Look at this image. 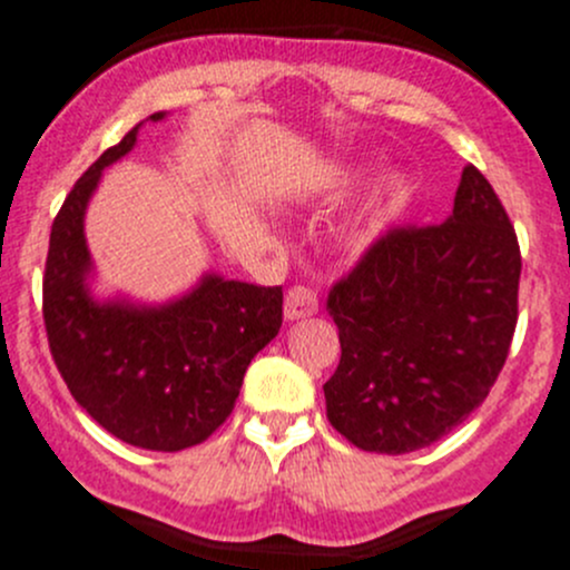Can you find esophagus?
Listing matches in <instances>:
<instances>
[{
  "label": "esophagus",
  "mask_w": 570,
  "mask_h": 570,
  "mask_svg": "<svg viewBox=\"0 0 570 570\" xmlns=\"http://www.w3.org/2000/svg\"><path fill=\"white\" fill-rule=\"evenodd\" d=\"M317 308H320L317 292L308 289V286H292V289L286 292V301H284L286 320L312 317V314H317Z\"/></svg>",
  "instance_id": "1"
}]
</instances>
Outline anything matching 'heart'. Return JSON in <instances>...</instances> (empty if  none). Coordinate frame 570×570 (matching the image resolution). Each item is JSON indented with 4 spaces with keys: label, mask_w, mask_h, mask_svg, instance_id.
I'll return each mask as SVG.
<instances>
[{
    "label": "heart",
    "mask_w": 570,
    "mask_h": 570,
    "mask_svg": "<svg viewBox=\"0 0 570 570\" xmlns=\"http://www.w3.org/2000/svg\"><path fill=\"white\" fill-rule=\"evenodd\" d=\"M405 200H407V184L402 181V178L394 176L392 181L383 187L381 198L370 206V212H366V215L361 217L358 226H355V232H353L355 243L370 245L372 239H375L377 234H381L383 228H386L389 223L400 215L402 206H405Z\"/></svg>",
    "instance_id": "1"
}]
</instances>
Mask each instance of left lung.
I'll return each instance as SVG.
<instances>
[{
  "label": "left lung",
  "instance_id": "8db88e82",
  "mask_svg": "<svg viewBox=\"0 0 570 570\" xmlns=\"http://www.w3.org/2000/svg\"><path fill=\"white\" fill-rule=\"evenodd\" d=\"M521 250L488 178L465 165L435 226H396L333 284L342 358L327 422L358 450L430 446L485 402L519 320Z\"/></svg>",
  "mask_w": 570,
  "mask_h": 570
}]
</instances>
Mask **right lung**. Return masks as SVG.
I'll list each match as a JSON object with an SVG mask.
<instances>
[{"label":"right lung","mask_w":570,"mask_h":570,"mask_svg":"<svg viewBox=\"0 0 570 570\" xmlns=\"http://www.w3.org/2000/svg\"><path fill=\"white\" fill-rule=\"evenodd\" d=\"M137 129L79 176L51 223L43 325L68 392L107 433L140 450L178 452L232 416L253 355L278 336L284 292L212 273L165 306L94 301L85 209L101 170L135 148Z\"/></svg>","instance_id":"1"}]
</instances>
